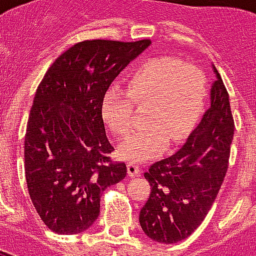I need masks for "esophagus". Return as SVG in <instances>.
Segmentation results:
<instances>
[{"instance_id":"34e87169","label":"esophagus","mask_w":256,"mask_h":256,"mask_svg":"<svg viewBox=\"0 0 256 256\" xmlns=\"http://www.w3.org/2000/svg\"><path fill=\"white\" fill-rule=\"evenodd\" d=\"M128 176H132V178H134V176H138L140 174H141V168H140V166H138L136 162H128Z\"/></svg>"}]
</instances>
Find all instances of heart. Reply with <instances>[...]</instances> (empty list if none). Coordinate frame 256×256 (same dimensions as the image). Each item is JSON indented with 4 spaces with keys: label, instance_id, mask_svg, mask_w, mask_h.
Masks as SVG:
<instances>
[{
    "label": "heart",
    "instance_id": "obj_1",
    "mask_svg": "<svg viewBox=\"0 0 256 256\" xmlns=\"http://www.w3.org/2000/svg\"><path fill=\"white\" fill-rule=\"evenodd\" d=\"M205 100L206 82L200 69L172 56H156L134 70L128 90H107L100 112L112 133L124 136L133 128L136 106L149 107L145 115L149 128L128 136L118 148L122 158L141 162L166 152L168 138L178 142L187 137L204 111Z\"/></svg>",
    "mask_w": 256,
    "mask_h": 256
}]
</instances>
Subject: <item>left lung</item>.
Returning a JSON list of instances; mask_svg holds the SVG:
<instances>
[{"instance_id": "left-lung-1", "label": "left lung", "mask_w": 256, "mask_h": 256, "mask_svg": "<svg viewBox=\"0 0 256 256\" xmlns=\"http://www.w3.org/2000/svg\"><path fill=\"white\" fill-rule=\"evenodd\" d=\"M213 66L210 107L172 156L149 166L144 176L150 194L140 212L149 239L174 244L188 238L208 214L228 170L234 122L229 94Z\"/></svg>"}]
</instances>
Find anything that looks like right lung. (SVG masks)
<instances>
[{"instance_id": "right-lung-1", "label": "right lung", "mask_w": 256, "mask_h": 256, "mask_svg": "<svg viewBox=\"0 0 256 256\" xmlns=\"http://www.w3.org/2000/svg\"><path fill=\"white\" fill-rule=\"evenodd\" d=\"M152 42L84 40L60 54L38 86L24 140L30 196L48 229L80 234L100 213V196L124 179L110 158L100 106L115 77Z\"/></svg>"}]
</instances>
